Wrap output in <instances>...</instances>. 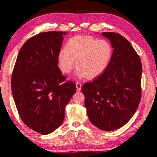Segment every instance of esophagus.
I'll list each match as a JSON object with an SVG mask.
<instances>
[{
	"instance_id": "1",
	"label": "esophagus",
	"mask_w": 157,
	"mask_h": 157,
	"mask_svg": "<svg viewBox=\"0 0 157 157\" xmlns=\"http://www.w3.org/2000/svg\"><path fill=\"white\" fill-rule=\"evenodd\" d=\"M76 88H77V91H80V90H81L82 88V84L78 82H76Z\"/></svg>"
}]
</instances>
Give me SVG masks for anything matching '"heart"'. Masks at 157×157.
<instances>
[{
  "instance_id": "b5f03b06",
  "label": "heart",
  "mask_w": 157,
  "mask_h": 157,
  "mask_svg": "<svg viewBox=\"0 0 157 157\" xmlns=\"http://www.w3.org/2000/svg\"><path fill=\"white\" fill-rule=\"evenodd\" d=\"M113 54L111 44L92 36H76L70 39L66 48L58 53V65L63 73L71 72L76 63L79 78H94L105 71Z\"/></svg>"
}]
</instances>
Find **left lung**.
<instances>
[{
	"label": "left lung",
	"mask_w": 157,
	"mask_h": 157,
	"mask_svg": "<svg viewBox=\"0 0 157 157\" xmlns=\"http://www.w3.org/2000/svg\"><path fill=\"white\" fill-rule=\"evenodd\" d=\"M101 35L111 42L113 52L104 72L82 87L90 121L104 131H113L129 121L141 99L142 65L130 42L116 33Z\"/></svg>",
	"instance_id": "1"
}]
</instances>
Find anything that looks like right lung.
Listing matches in <instances>:
<instances>
[{
	"mask_svg": "<svg viewBox=\"0 0 157 157\" xmlns=\"http://www.w3.org/2000/svg\"><path fill=\"white\" fill-rule=\"evenodd\" d=\"M66 34L40 33L22 46L12 75V91L25 124L42 135L62 124L65 107L76 92L74 82L65 80L58 67V53Z\"/></svg>",
	"mask_w": 157,
	"mask_h": 157,
	"instance_id": "add662e5",
	"label": "right lung"
}]
</instances>
